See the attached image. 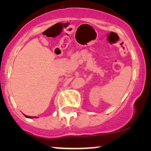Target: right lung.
Listing matches in <instances>:
<instances>
[{"instance_id": "1", "label": "right lung", "mask_w": 151, "mask_h": 151, "mask_svg": "<svg viewBox=\"0 0 151 151\" xmlns=\"http://www.w3.org/2000/svg\"><path fill=\"white\" fill-rule=\"evenodd\" d=\"M26 117H28V118H32V117H32V116H27V115H25Z\"/></svg>"}]
</instances>
